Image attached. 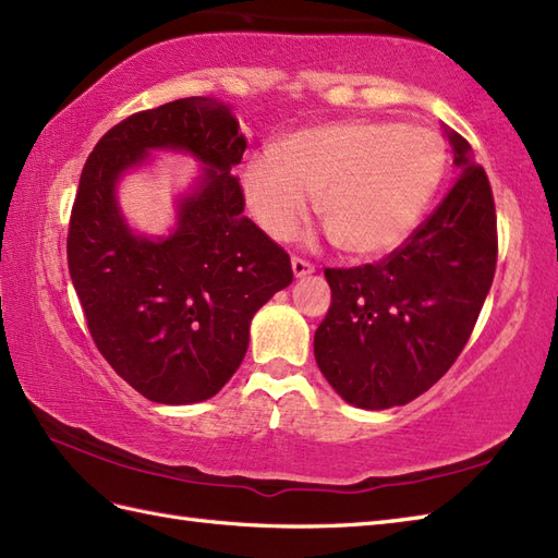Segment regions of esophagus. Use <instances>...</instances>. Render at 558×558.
Instances as JSON below:
<instances>
[{
    "instance_id": "obj_1",
    "label": "esophagus",
    "mask_w": 558,
    "mask_h": 558,
    "mask_svg": "<svg viewBox=\"0 0 558 558\" xmlns=\"http://www.w3.org/2000/svg\"><path fill=\"white\" fill-rule=\"evenodd\" d=\"M292 274H294V278H304V276H311V274H314V264H308L306 258L292 256Z\"/></svg>"
}]
</instances>
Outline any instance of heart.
Returning a JSON list of instances; mask_svg holds the SVG:
<instances>
[{
    "label": "heart",
    "mask_w": 558,
    "mask_h": 558,
    "mask_svg": "<svg viewBox=\"0 0 558 558\" xmlns=\"http://www.w3.org/2000/svg\"><path fill=\"white\" fill-rule=\"evenodd\" d=\"M447 168L435 131L392 121H340L282 137L274 159L244 171L256 223L276 240L304 226L308 197L342 254L375 258L397 250L418 226Z\"/></svg>",
    "instance_id": "b5f03b06"
}]
</instances>
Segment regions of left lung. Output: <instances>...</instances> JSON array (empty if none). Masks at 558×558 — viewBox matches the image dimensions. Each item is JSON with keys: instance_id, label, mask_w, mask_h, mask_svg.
Returning <instances> with one entry per match:
<instances>
[{"instance_id": "left-lung-1", "label": "left lung", "mask_w": 558, "mask_h": 558, "mask_svg": "<svg viewBox=\"0 0 558 558\" xmlns=\"http://www.w3.org/2000/svg\"><path fill=\"white\" fill-rule=\"evenodd\" d=\"M459 178L407 242L378 264L326 268L332 302L314 335L320 373L349 404L390 409L427 392L459 359L497 268L485 168L447 131Z\"/></svg>"}]
</instances>
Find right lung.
Listing matches in <instances>:
<instances>
[{"label": "right lung", "mask_w": 558, "mask_h": 558, "mask_svg": "<svg viewBox=\"0 0 558 558\" xmlns=\"http://www.w3.org/2000/svg\"><path fill=\"white\" fill-rule=\"evenodd\" d=\"M151 148L205 163L166 239L137 236L114 199ZM244 149L230 107L187 97L113 125L81 173L66 240L73 288L101 356L157 404L214 397L247 354L256 311L292 282L288 252L242 214Z\"/></svg>", "instance_id": "obj_1"}]
</instances>
